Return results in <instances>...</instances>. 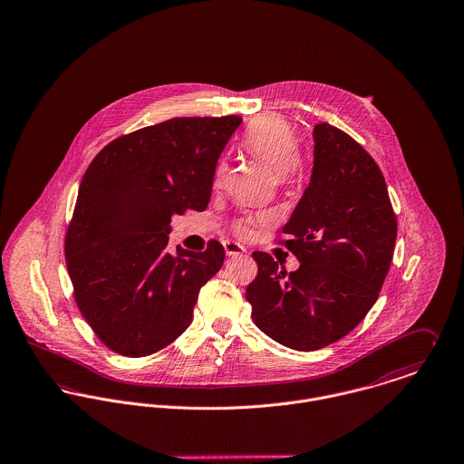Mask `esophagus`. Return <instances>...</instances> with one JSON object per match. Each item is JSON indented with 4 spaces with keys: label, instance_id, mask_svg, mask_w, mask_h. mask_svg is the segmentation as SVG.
Here are the masks:
<instances>
[{
    "label": "esophagus",
    "instance_id": "1",
    "mask_svg": "<svg viewBox=\"0 0 464 464\" xmlns=\"http://www.w3.org/2000/svg\"><path fill=\"white\" fill-rule=\"evenodd\" d=\"M224 249H226V255H227V256H240V255L247 253L244 246H240L238 242H229V240L224 242Z\"/></svg>",
    "mask_w": 464,
    "mask_h": 464
}]
</instances>
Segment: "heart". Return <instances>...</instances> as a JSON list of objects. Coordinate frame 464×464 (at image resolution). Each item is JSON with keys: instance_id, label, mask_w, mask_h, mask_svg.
Returning <instances> with one entry per match:
<instances>
[{"instance_id": "b5f03b06", "label": "heart", "mask_w": 464, "mask_h": 464, "mask_svg": "<svg viewBox=\"0 0 464 464\" xmlns=\"http://www.w3.org/2000/svg\"><path fill=\"white\" fill-rule=\"evenodd\" d=\"M244 148L261 160L274 174L286 178L301 165L297 155V131L292 122L277 113L256 117L244 133ZM226 174V163L215 169V185H220ZM240 233H247V226H238Z\"/></svg>"}]
</instances>
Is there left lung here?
Listing matches in <instances>:
<instances>
[{"label": "left lung", "instance_id": "1", "mask_svg": "<svg viewBox=\"0 0 464 464\" xmlns=\"http://www.w3.org/2000/svg\"><path fill=\"white\" fill-rule=\"evenodd\" d=\"M314 161L299 205L283 226L285 247L301 261L281 272L256 251L246 297L257 327L295 351H316L349 334L375 304L392 265L397 217L386 181L360 144L320 122Z\"/></svg>", "mask_w": 464, "mask_h": 464}]
</instances>
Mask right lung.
Here are the masks:
<instances>
[{
  "label": "right lung",
  "mask_w": 464,
  "mask_h": 464,
  "mask_svg": "<svg viewBox=\"0 0 464 464\" xmlns=\"http://www.w3.org/2000/svg\"><path fill=\"white\" fill-rule=\"evenodd\" d=\"M238 115L174 117L111 140L91 161L65 233L74 299L104 345L142 358L172 343L224 263V247L167 251L170 220L207 209Z\"/></svg>",
  "instance_id": "add662e5"
}]
</instances>
